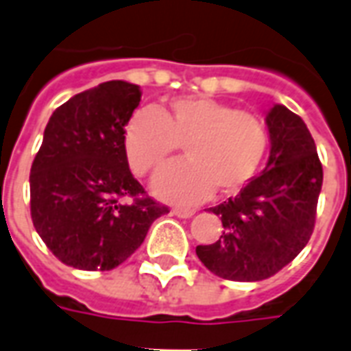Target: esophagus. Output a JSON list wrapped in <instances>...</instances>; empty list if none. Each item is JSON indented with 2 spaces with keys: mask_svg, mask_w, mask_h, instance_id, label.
<instances>
[{
  "mask_svg": "<svg viewBox=\"0 0 351 351\" xmlns=\"http://www.w3.org/2000/svg\"><path fill=\"white\" fill-rule=\"evenodd\" d=\"M173 214L175 216H178V218H191L193 214H195V210H191V208H173Z\"/></svg>",
  "mask_w": 351,
  "mask_h": 351,
  "instance_id": "34e87169",
  "label": "esophagus"
}]
</instances>
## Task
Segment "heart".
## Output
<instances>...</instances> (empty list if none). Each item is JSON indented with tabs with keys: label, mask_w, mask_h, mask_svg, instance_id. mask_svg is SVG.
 <instances>
[{
	"label": "heart",
	"mask_w": 351,
	"mask_h": 351,
	"mask_svg": "<svg viewBox=\"0 0 351 351\" xmlns=\"http://www.w3.org/2000/svg\"><path fill=\"white\" fill-rule=\"evenodd\" d=\"M184 145V161L167 165L152 190L171 203H199L213 191L235 195L261 167L269 146L258 116L206 95H186L161 112L146 107L133 112L123 131V148L137 175L160 169Z\"/></svg>",
	"instance_id": "obj_1"
}]
</instances>
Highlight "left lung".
Returning <instances> with one entry per match:
<instances>
[{
    "label": "left lung",
    "instance_id": "obj_1",
    "mask_svg": "<svg viewBox=\"0 0 351 351\" xmlns=\"http://www.w3.org/2000/svg\"><path fill=\"white\" fill-rule=\"evenodd\" d=\"M271 152L259 176L210 213L223 233L195 254L216 276L258 282L276 274L306 246L314 231L324 169L301 116L284 105L267 110Z\"/></svg>",
    "mask_w": 351,
    "mask_h": 351
}]
</instances>
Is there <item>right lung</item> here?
I'll list each match as a JSON object with an SVG mask.
<instances>
[{"label": "right lung", "mask_w": 351, "mask_h": 351, "mask_svg": "<svg viewBox=\"0 0 351 351\" xmlns=\"http://www.w3.org/2000/svg\"><path fill=\"white\" fill-rule=\"evenodd\" d=\"M141 88L108 80L58 107L29 173L32 220L62 263L110 271L145 241L167 206L146 197L133 178L123 131ZM134 201L125 204V199Z\"/></svg>", "instance_id": "right-lung-1"}]
</instances>
